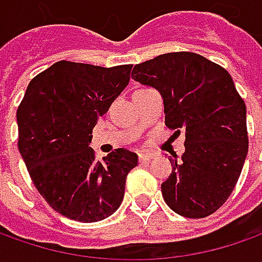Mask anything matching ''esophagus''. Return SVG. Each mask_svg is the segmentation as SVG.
<instances>
[{
	"instance_id": "1",
	"label": "esophagus",
	"mask_w": 262,
	"mask_h": 262,
	"mask_svg": "<svg viewBox=\"0 0 262 262\" xmlns=\"http://www.w3.org/2000/svg\"><path fill=\"white\" fill-rule=\"evenodd\" d=\"M138 159H140V162H148L150 159H153V153H147V151L138 153Z\"/></svg>"
}]
</instances>
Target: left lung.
I'll return each instance as SVG.
<instances>
[{
    "label": "left lung",
    "instance_id": "1",
    "mask_svg": "<svg viewBox=\"0 0 262 262\" xmlns=\"http://www.w3.org/2000/svg\"><path fill=\"white\" fill-rule=\"evenodd\" d=\"M131 77L155 87L165 105V124L185 131V151L169 159L172 173L162 195L189 219L225 204L248 155L247 106L223 67L194 52H170L137 64Z\"/></svg>",
    "mask_w": 262,
    "mask_h": 262
}]
</instances>
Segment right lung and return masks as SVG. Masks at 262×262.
Returning <instances> with one entry per match:
<instances>
[{
  "mask_svg": "<svg viewBox=\"0 0 262 262\" xmlns=\"http://www.w3.org/2000/svg\"><path fill=\"white\" fill-rule=\"evenodd\" d=\"M133 66L58 61L29 83L17 109L18 150L36 189L56 213L93 223L119 208L136 153L102 162L90 147L97 119L129 83Z\"/></svg>",
  "mask_w": 262,
  "mask_h": 262,
  "instance_id": "1",
  "label": "right lung"
}]
</instances>
